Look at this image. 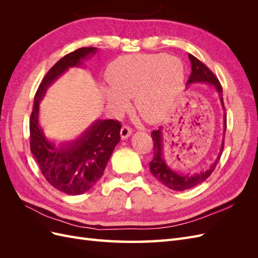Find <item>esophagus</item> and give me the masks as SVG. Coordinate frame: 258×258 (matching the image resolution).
<instances>
[{
    "label": "esophagus",
    "mask_w": 258,
    "mask_h": 258,
    "mask_svg": "<svg viewBox=\"0 0 258 258\" xmlns=\"http://www.w3.org/2000/svg\"><path fill=\"white\" fill-rule=\"evenodd\" d=\"M132 135V129L127 127V126H123L120 130V138L121 140H126L127 138H129Z\"/></svg>",
    "instance_id": "obj_1"
}]
</instances>
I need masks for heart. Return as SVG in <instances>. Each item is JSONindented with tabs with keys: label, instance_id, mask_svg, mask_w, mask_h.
<instances>
[{
	"label": "heart",
	"instance_id": "obj_1",
	"mask_svg": "<svg viewBox=\"0 0 258 258\" xmlns=\"http://www.w3.org/2000/svg\"><path fill=\"white\" fill-rule=\"evenodd\" d=\"M184 64L174 56L161 53L129 54L115 59L105 72L111 90L104 91L107 104L123 110L127 98L135 97L136 108L144 120H163L182 92Z\"/></svg>",
	"mask_w": 258,
	"mask_h": 258
}]
</instances>
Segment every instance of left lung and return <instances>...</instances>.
I'll return each mask as SVG.
<instances>
[{
  "label": "left lung",
  "mask_w": 258,
  "mask_h": 258,
  "mask_svg": "<svg viewBox=\"0 0 258 258\" xmlns=\"http://www.w3.org/2000/svg\"><path fill=\"white\" fill-rule=\"evenodd\" d=\"M188 58L190 60L191 64V73L189 76V80L187 82L186 86L192 85V84H208L210 86L214 87L216 92L218 93V97L221 100V104L223 110L225 112L224 101H223V89L222 86L218 82V80L215 77V75L210 71L209 68L202 63L200 60H198L196 57H194L192 54H188ZM224 131H226V113H224ZM152 139L154 141V156L153 159L150 162V170L155 178H157L160 183H162L168 188L176 190V191H183L186 189H190L192 187L201 184L204 181L212 174L214 171L218 160L221 158L222 152L224 150V140L222 142L221 152L218 153L217 158L215 161L211 165L207 170L200 171V172L196 173H181L176 172L175 170L171 169L170 166L165 159L163 156V137H162V128H159L158 130H154L152 132Z\"/></svg>",
  "instance_id": "1"
}]
</instances>
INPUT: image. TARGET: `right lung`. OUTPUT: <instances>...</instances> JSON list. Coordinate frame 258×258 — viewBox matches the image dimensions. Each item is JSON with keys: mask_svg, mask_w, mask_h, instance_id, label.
Instances as JSON below:
<instances>
[{"mask_svg": "<svg viewBox=\"0 0 258 258\" xmlns=\"http://www.w3.org/2000/svg\"><path fill=\"white\" fill-rule=\"evenodd\" d=\"M97 52L83 47L61 58L45 75L34 97L30 118V148L42 174L54 188L68 195L89 190L103 175L115 146L120 141L119 121L98 119L73 141L56 144L45 136L38 120L40 102L48 87L70 68H79Z\"/></svg>", "mask_w": 258, "mask_h": 258, "instance_id": "right-lung-1", "label": "right lung"}]
</instances>
